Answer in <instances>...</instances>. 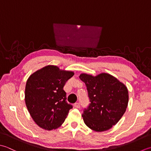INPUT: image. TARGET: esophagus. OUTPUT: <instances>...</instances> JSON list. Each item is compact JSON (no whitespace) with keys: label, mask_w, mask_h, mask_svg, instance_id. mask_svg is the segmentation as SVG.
<instances>
[{"label":"esophagus","mask_w":151,"mask_h":151,"mask_svg":"<svg viewBox=\"0 0 151 151\" xmlns=\"http://www.w3.org/2000/svg\"><path fill=\"white\" fill-rule=\"evenodd\" d=\"M74 107H76V108H79L80 107V103L79 102H76L74 104Z\"/></svg>","instance_id":"34e87169"}]
</instances>
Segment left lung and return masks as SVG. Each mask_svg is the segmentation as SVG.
<instances>
[{"label": "left lung", "mask_w": 151, "mask_h": 151, "mask_svg": "<svg viewBox=\"0 0 151 151\" xmlns=\"http://www.w3.org/2000/svg\"><path fill=\"white\" fill-rule=\"evenodd\" d=\"M90 101L82 116L85 124L96 132L112 128L121 119L127 108L128 91L115 77L102 73L97 76L82 73Z\"/></svg>", "instance_id": "obj_1"}]
</instances>
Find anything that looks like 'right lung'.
I'll use <instances>...</instances> for the list:
<instances>
[{"label":"right lung","mask_w":151,"mask_h":151,"mask_svg":"<svg viewBox=\"0 0 151 151\" xmlns=\"http://www.w3.org/2000/svg\"><path fill=\"white\" fill-rule=\"evenodd\" d=\"M74 75L47 66L30 76L25 87V103L29 112L40 127L51 130L59 127L72 108L66 101L64 87Z\"/></svg>","instance_id":"obj_1"}]
</instances>
